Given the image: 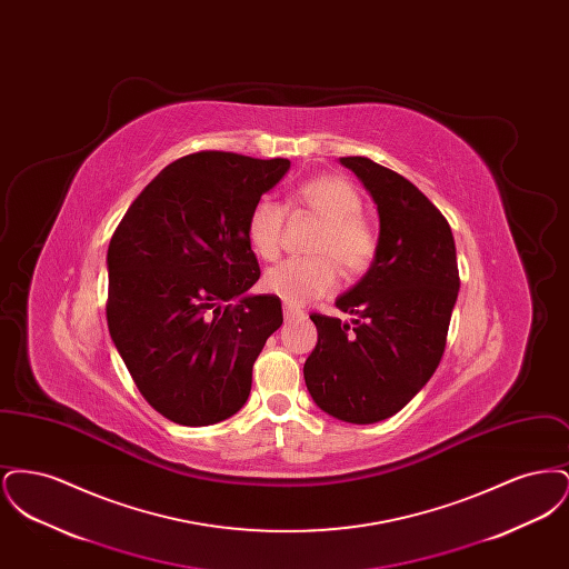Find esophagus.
I'll return each mask as SVG.
<instances>
[{
	"label": "esophagus",
	"instance_id": "esophagus-1",
	"mask_svg": "<svg viewBox=\"0 0 569 569\" xmlns=\"http://www.w3.org/2000/svg\"><path fill=\"white\" fill-rule=\"evenodd\" d=\"M305 313L297 309V307H292V305H283V318L286 320H298V318H302Z\"/></svg>",
	"mask_w": 569,
	"mask_h": 569
}]
</instances>
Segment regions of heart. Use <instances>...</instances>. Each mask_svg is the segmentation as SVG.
<instances>
[{"label": "heart", "mask_w": 569, "mask_h": 569, "mask_svg": "<svg viewBox=\"0 0 569 569\" xmlns=\"http://www.w3.org/2000/svg\"><path fill=\"white\" fill-rule=\"evenodd\" d=\"M292 207L305 209L322 221L311 253L316 258L286 260L264 274V290L288 305H305L326 297L337 286V267L346 274L367 271L378 253V234L360 216L362 198L350 181L322 174L298 186ZM286 213L271 198H260L247 216V239L262 260H274L281 251Z\"/></svg>", "instance_id": "obj_1"}]
</instances>
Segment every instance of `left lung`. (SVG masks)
<instances>
[{
  "label": "left lung",
  "mask_w": 569,
  "mask_h": 569,
  "mask_svg": "<svg viewBox=\"0 0 569 569\" xmlns=\"http://www.w3.org/2000/svg\"><path fill=\"white\" fill-rule=\"evenodd\" d=\"M341 163L378 204V253L335 302L352 322L311 313L318 346L302 373L326 413L373 425L403 409L443 356L460 288L457 247L446 217L406 177L369 158Z\"/></svg>",
  "instance_id": "left-lung-1"
}]
</instances>
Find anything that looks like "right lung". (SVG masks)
Here are the masks:
<instances>
[{"instance_id":"1","label":"right lung","mask_w":569,"mask_h":569,"mask_svg":"<svg viewBox=\"0 0 569 569\" xmlns=\"http://www.w3.org/2000/svg\"><path fill=\"white\" fill-rule=\"evenodd\" d=\"M288 170L283 158L191 153L140 191L110 239L112 343L147 403L177 425L234 416L283 322L279 298L247 295L260 279L247 216Z\"/></svg>"}]
</instances>
